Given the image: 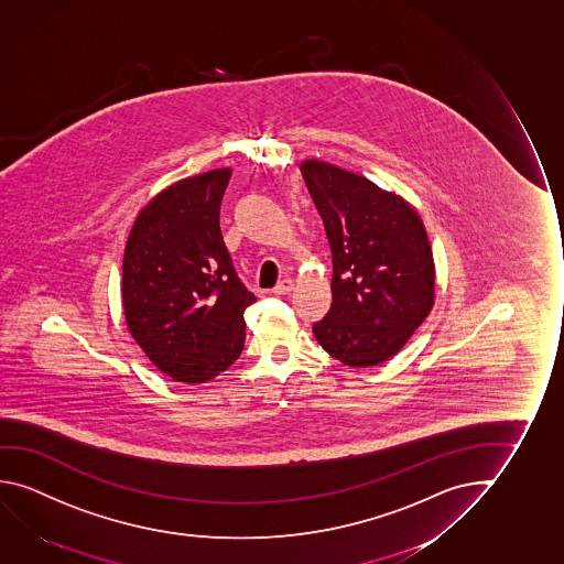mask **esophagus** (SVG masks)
Here are the masks:
<instances>
[{"mask_svg":"<svg viewBox=\"0 0 564 564\" xmlns=\"http://www.w3.org/2000/svg\"><path fill=\"white\" fill-rule=\"evenodd\" d=\"M291 291H293V279H283V281H279L278 285L273 286L275 295H286Z\"/></svg>","mask_w":564,"mask_h":564,"instance_id":"34e87169","label":"esophagus"}]
</instances>
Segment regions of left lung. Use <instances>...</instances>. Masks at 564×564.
<instances>
[{"mask_svg":"<svg viewBox=\"0 0 564 564\" xmlns=\"http://www.w3.org/2000/svg\"><path fill=\"white\" fill-rule=\"evenodd\" d=\"M332 250V306L313 326L329 356L373 367L399 354L434 306L432 246L416 208L364 175L304 160Z\"/></svg>","mask_w":564,"mask_h":564,"instance_id":"left-lung-1","label":"left lung"}]
</instances>
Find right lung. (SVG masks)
<instances>
[{
    "label": "right lung",
    "instance_id": "add662e5",
    "mask_svg": "<svg viewBox=\"0 0 564 564\" xmlns=\"http://www.w3.org/2000/svg\"><path fill=\"white\" fill-rule=\"evenodd\" d=\"M230 167L158 193L132 225L122 258L127 326L148 359L174 381L199 384L243 349V311L256 296L236 275L220 232Z\"/></svg>",
    "mask_w": 564,
    "mask_h": 564
}]
</instances>
